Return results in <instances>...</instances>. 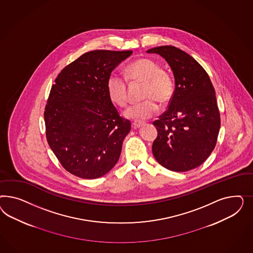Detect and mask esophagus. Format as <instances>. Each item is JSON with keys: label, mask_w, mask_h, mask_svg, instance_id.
<instances>
[{"label": "esophagus", "mask_w": 253, "mask_h": 253, "mask_svg": "<svg viewBox=\"0 0 253 253\" xmlns=\"http://www.w3.org/2000/svg\"><path fill=\"white\" fill-rule=\"evenodd\" d=\"M144 123H141V122H133L131 123V126H132V129H139Z\"/></svg>", "instance_id": "obj_1"}]
</instances>
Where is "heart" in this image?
I'll use <instances>...</instances> for the list:
<instances>
[{
	"label": "heart",
	"mask_w": 253,
	"mask_h": 253,
	"mask_svg": "<svg viewBox=\"0 0 253 253\" xmlns=\"http://www.w3.org/2000/svg\"><path fill=\"white\" fill-rule=\"evenodd\" d=\"M125 77L130 83L144 84L142 98L144 101L128 107L124 117L135 122H144L158 111L159 101L168 104L175 92V81L161 65L147 57H142L129 64L125 68ZM107 95L110 101L119 107L128 103V85L126 80L118 74L107 78Z\"/></svg>",
	"instance_id": "1"
}]
</instances>
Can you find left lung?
I'll return each mask as SVG.
<instances>
[{"instance_id":"left-lung-1","label":"left lung","mask_w":253,"mask_h":253,"mask_svg":"<svg viewBox=\"0 0 253 253\" xmlns=\"http://www.w3.org/2000/svg\"><path fill=\"white\" fill-rule=\"evenodd\" d=\"M146 52L165 58L175 81L168 109L153 123L158 130L154 157L172 171L197 168L213 151L221 126L213 85L199 62L174 46H159Z\"/></svg>"}]
</instances>
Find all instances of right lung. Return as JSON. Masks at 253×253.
Here are the masks:
<instances>
[{"label":"right lung","mask_w":253,"mask_h":253,"mask_svg":"<svg viewBox=\"0 0 253 253\" xmlns=\"http://www.w3.org/2000/svg\"><path fill=\"white\" fill-rule=\"evenodd\" d=\"M132 51L94 50L62 69L44 111L46 139L71 174L95 179L116 165L130 121L109 99L107 78Z\"/></svg>","instance_id":"1"}]
</instances>
